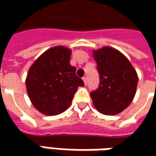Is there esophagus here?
Masks as SVG:
<instances>
[{
    "mask_svg": "<svg viewBox=\"0 0 156 156\" xmlns=\"http://www.w3.org/2000/svg\"><path fill=\"white\" fill-rule=\"evenodd\" d=\"M82 80H83V81H84V84H85V85H87V77H83V78H82Z\"/></svg>",
    "mask_w": 156,
    "mask_h": 156,
    "instance_id": "obj_1",
    "label": "esophagus"
}]
</instances>
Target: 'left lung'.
<instances>
[{
    "label": "left lung",
    "mask_w": 156,
    "mask_h": 156,
    "mask_svg": "<svg viewBox=\"0 0 156 156\" xmlns=\"http://www.w3.org/2000/svg\"><path fill=\"white\" fill-rule=\"evenodd\" d=\"M100 75L99 87L90 93L100 113L115 115L129 107L135 97L138 75L129 59L111 47L93 51Z\"/></svg>",
    "instance_id": "8db88e82"
}]
</instances>
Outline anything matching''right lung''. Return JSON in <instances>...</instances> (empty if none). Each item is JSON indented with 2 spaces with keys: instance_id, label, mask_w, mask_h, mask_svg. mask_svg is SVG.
<instances>
[{
  "instance_id": "right-lung-1",
  "label": "right lung",
  "mask_w": 156,
  "mask_h": 156,
  "mask_svg": "<svg viewBox=\"0 0 156 156\" xmlns=\"http://www.w3.org/2000/svg\"><path fill=\"white\" fill-rule=\"evenodd\" d=\"M71 49L56 46L41 54L28 69L27 95L34 107L46 115H56L68 109L78 87L84 82L70 65Z\"/></svg>"
}]
</instances>
